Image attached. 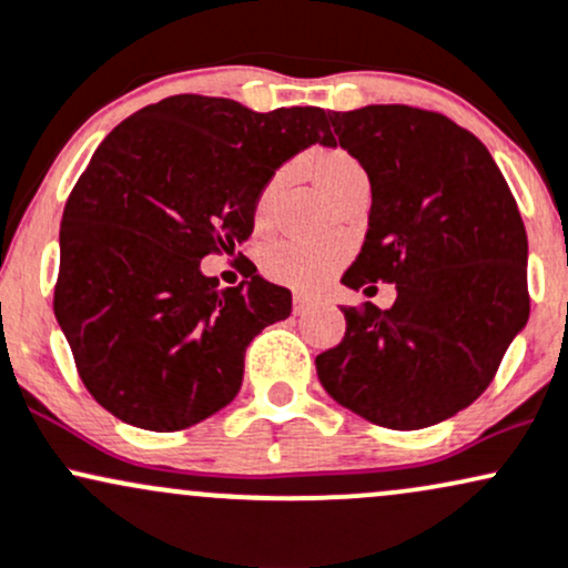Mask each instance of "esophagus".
Returning <instances> with one entry per match:
<instances>
[{
  "label": "esophagus",
  "instance_id": "34e87169",
  "mask_svg": "<svg viewBox=\"0 0 568 568\" xmlns=\"http://www.w3.org/2000/svg\"><path fill=\"white\" fill-rule=\"evenodd\" d=\"M311 308H313V300L308 295H295V297H292V311H295L297 316H300V313L311 311Z\"/></svg>",
  "mask_w": 568,
  "mask_h": 568
}]
</instances>
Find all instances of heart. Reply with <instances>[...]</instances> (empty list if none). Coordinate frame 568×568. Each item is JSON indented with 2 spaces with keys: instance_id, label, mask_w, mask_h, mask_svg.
Instances as JSON below:
<instances>
[{
  "instance_id": "1",
  "label": "heart",
  "mask_w": 568,
  "mask_h": 568,
  "mask_svg": "<svg viewBox=\"0 0 568 568\" xmlns=\"http://www.w3.org/2000/svg\"><path fill=\"white\" fill-rule=\"evenodd\" d=\"M316 180L322 183V189L329 193V199L343 189L351 180L364 178L362 164L356 159H351L343 151H324L316 153L311 159ZM284 175H276L265 185L263 196H260L257 215L265 217L268 212L273 193L278 191ZM345 260V250L339 244H308V242H273L263 255V271L265 276L273 282L292 286V290H316L326 278L339 268V263Z\"/></svg>"
}]
</instances>
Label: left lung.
I'll list each match as a JSON object with an SVG mask.
<instances>
[{
  "label": "left lung",
  "instance_id": "left-lung-1",
  "mask_svg": "<svg viewBox=\"0 0 568 568\" xmlns=\"http://www.w3.org/2000/svg\"><path fill=\"white\" fill-rule=\"evenodd\" d=\"M329 124L372 185L369 231L343 284H396V303L343 308L345 337L316 356L318 379L369 423L428 428L489 388L526 326L521 212L486 145L444 113L364 105L329 111Z\"/></svg>",
  "mask_w": 568,
  "mask_h": 568
}]
</instances>
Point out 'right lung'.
Segmentation results:
<instances>
[{
    "instance_id": "right-lung-1",
    "label": "right lung",
    "mask_w": 568,
    "mask_h": 568,
    "mask_svg": "<svg viewBox=\"0 0 568 568\" xmlns=\"http://www.w3.org/2000/svg\"><path fill=\"white\" fill-rule=\"evenodd\" d=\"M313 143L316 105L257 113L229 98L172 95L105 135L60 223L55 318L92 398L126 425L183 430L233 402L244 353L292 313L265 282L220 290L202 257L255 229L268 180Z\"/></svg>"
}]
</instances>
